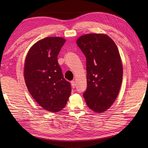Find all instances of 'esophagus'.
I'll return each mask as SVG.
<instances>
[{
  "label": "esophagus",
  "mask_w": 148,
  "mask_h": 148,
  "mask_svg": "<svg viewBox=\"0 0 148 148\" xmlns=\"http://www.w3.org/2000/svg\"><path fill=\"white\" fill-rule=\"evenodd\" d=\"M71 83L72 87L73 88H74L75 86H76V83H75V81H72L71 82Z\"/></svg>",
  "instance_id": "esophagus-1"
}]
</instances>
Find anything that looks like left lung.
Returning <instances> with one entry per match:
<instances>
[{
    "label": "left lung",
    "mask_w": 148,
    "mask_h": 148,
    "mask_svg": "<svg viewBox=\"0 0 148 148\" xmlns=\"http://www.w3.org/2000/svg\"><path fill=\"white\" fill-rule=\"evenodd\" d=\"M76 43L86 60L83 97L92 111L103 112L114 103L121 87L123 67L118 49L109 36L101 34H86Z\"/></svg>",
    "instance_id": "8db88e82"
}]
</instances>
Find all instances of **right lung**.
Returning <instances> with one entry per match:
<instances>
[{
    "instance_id": "1",
    "label": "right lung",
    "mask_w": 148,
    "mask_h": 148,
    "mask_svg": "<svg viewBox=\"0 0 148 148\" xmlns=\"http://www.w3.org/2000/svg\"><path fill=\"white\" fill-rule=\"evenodd\" d=\"M65 41L59 37L39 40L30 49L25 62L27 88L39 105L48 111H60L71 93V84L64 79L57 60Z\"/></svg>"
}]
</instances>
